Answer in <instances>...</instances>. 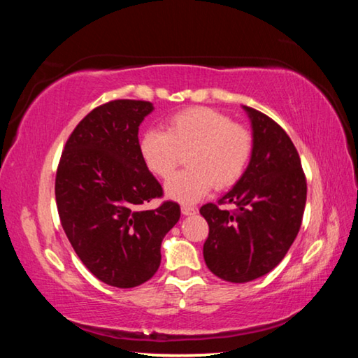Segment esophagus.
<instances>
[{"label": "esophagus", "mask_w": 358, "mask_h": 358, "mask_svg": "<svg viewBox=\"0 0 358 358\" xmlns=\"http://www.w3.org/2000/svg\"><path fill=\"white\" fill-rule=\"evenodd\" d=\"M181 213H183L185 216H191V215H196V213H197V208H194V207H189V205H183V207H181Z\"/></svg>", "instance_id": "obj_1"}]
</instances>
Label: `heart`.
<instances>
[{"label": "heart", "mask_w": 358, "mask_h": 358, "mask_svg": "<svg viewBox=\"0 0 358 358\" xmlns=\"http://www.w3.org/2000/svg\"><path fill=\"white\" fill-rule=\"evenodd\" d=\"M142 161L159 178H169L187 153V169L167 181L169 199L194 203L213 189L237 183L252 153V136L245 126L208 107L173 113L164 131L148 129L138 142Z\"/></svg>", "instance_id": "b5f03b06"}]
</instances>
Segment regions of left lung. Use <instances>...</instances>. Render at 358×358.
<instances>
[{"label": "left lung", "instance_id": "left-lung-1", "mask_svg": "<svg viewBox=\"0 0 358 358\" xmlns=\"http://www.w3.org/2000/svg\"><path fill=\"white\" fill-rule=\"evenodd\" d=\"M252 128V153L245 173L217 203L201 208L210 232L203 259L210 271L229 282H248L275 268L299 234L306 203L300 156L280 124L243 106Z\"/></svg>", "mask_w": 358, "mask_h": 358}]
</instances>
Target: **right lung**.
I'll return each instance as SVG.
<instances>
[{"label": "right lung", "mask_w": 358, "mask_h": 358, "mask_svg": "<svg viewBox=\"0 0 358 358\" xmlns=\"http://www.w3.org/2000/svg\"><path fill=\"white\" fill-rule=\"evenodd\" d=\"M147 101L96 107L72 131L59 159L55 196L66 237L83 265L108 286L129 289L153 276L161 243L180 220V205H143L162 196L138 151Z\"/></svg>", "instance_id": "obj_1"}]
</instances>
